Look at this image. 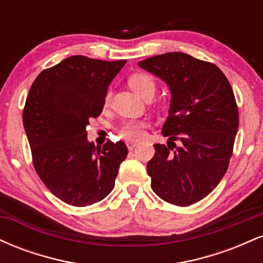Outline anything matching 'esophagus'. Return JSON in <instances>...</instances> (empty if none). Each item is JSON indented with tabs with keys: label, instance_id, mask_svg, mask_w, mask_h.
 <instances>
[{
	"label": "esophagus",
	"instance_id": "esophagus-1",
	"mask_svg": "<svg viewBox=\"0 0 263 263\" xmlns=\"http://www.w3.org/2000/svg\"><path fill=\"white\" fill-rule=\"evenodd\" d=\"M136 146H137V142H134V141H132V142H128V143H127V147H128V149H129V151L134 149Z\"/></svg>",
	"mask_w": 263,
	"mask_h": 263
}]
</instances>
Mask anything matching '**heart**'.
<instances>
[{
	"label": "heart",
	"instance_id": "1",
	"mask_svg": "<svg viewBox=\"0 0 263 263\" xmlns=\"http://www.w3.org/2000/svg\"><path fill=\"white\" fill-rule=\"evenodd\" d=\"M129 85L135 90L138 95L142 98H148V96H153L156 92V81L152 77L148 74L144 73H137L129 77L128 79ZM106 102L110 100V92L106 95ZM147 123L144 121H138V120H131V121L125 122L120 127V136L125 138V140H138L144 134V127Z\"/></svg>",
	"mask_w": 263,
	"mask_h": 263
}]
</instances>
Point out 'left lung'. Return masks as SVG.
<instances>
[{
	"label": "left lung",
	"mask_w": 263,
	"mask_h": 263,
	"mask_svg": "<svg viewBox=\"0 0 263 263\" xmlns=\"http://www.w3.org/2000/svg\"><path fill=\"white\" fill-rule=\"evenodd\" d=\"M138 66L171 91L162 127L167 146L153 144L156 153L147 163L151 186L167 203L188 206L210 194L228 171L238 128L234 92L215 64L182 52L151 57Z\"/></svg>",
	"instance_id": "8db88e82"
}]
</instances>
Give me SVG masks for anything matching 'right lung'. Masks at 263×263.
<instances>
[{"instance_id":"right-lung-1","label":"right lung","mask_w":263,"mask_h":263,"mask_svg":"<svg viewBox=\"0 0 263 263\" xmlns=\"http://www.w3.org/2000/svg\"><path fill=\"white\" fill-rule=\"evenodd\" d=\"M126 60L69 57L32 84L23 126L33 165L48 189L73 206H87L111 193L127 147L122 141H87L90 119L102 112L108 85Z\"/></svg>"}]
</instances>
